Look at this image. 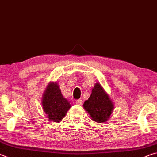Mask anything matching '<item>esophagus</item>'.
<instances>
[{"instance_id": "esophagus-1", "label": "esophagus", "mask_w": 157, "mask_h": 157, "mask_svg": "<svg viewBox=\"0 0 157 157\" xmlns=\"http://www.w3.org/2000/svg\"><path fill=\"white\" fill-rule=\"evenodd\" d=\"M82 103H83V100L81 99H79L78 100H76V104L78 105H82Z\"/></svg>"}]
</instances>
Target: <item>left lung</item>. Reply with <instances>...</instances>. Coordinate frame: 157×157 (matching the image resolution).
<instances>
[{
  "mask_svg": "<svg viewBox=\"0 0 157 157\" xmlns=\"http://www.w3.org/2000/svg\"><path fill=\"white\" fill-rule=\"evenodd\" d=\"M83 107L92 121L103 123L111 117L114 105L102 85L97 82L92 89L89 98L84 102Z\"/></svg>",
  "mask_w": 157,
  "mask_h": 157,
  "instance_id": "left-lung-1",
  "label": "left lung"
}]
</instances>
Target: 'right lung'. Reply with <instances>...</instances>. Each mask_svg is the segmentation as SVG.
Wrapping results in <instances>:
<instances>
[{"instance_id":"add662e5","label":"right lung","mask_w":157,"mask_h":157,"mask_svg":"<svg viewBox=\"0 0 157 157\" xmlns=\"http://www.w3.org/2000/svg\"><path fill=\"white\" fill-rule=\"evenodd\" d=\"M41 105L50 121L59 123L71 108L70 102L63 96L59 84L50 82L43 94Z\"/></svg>"}]
</instances>
